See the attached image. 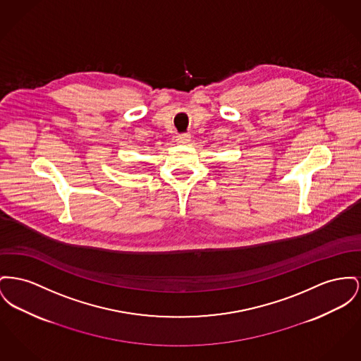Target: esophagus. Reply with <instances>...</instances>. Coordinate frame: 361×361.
<instances>
[{
	"label": "esophagus",
	"mask_w": 361,
	"mask_h": 361,
	"mask_svg": "<svg viewBox=\"0 0 361 361\" xmlns=\"http://www.w3.org/2000/svg\"><path fill=\"white\" fill-rule=\"evenodd\" d=\"M176 142H177L178 145H187V143L191 142V136H190V135H178V136L176 137Z\"/></svg>",
	"instance_id": "obj_1"
}]
</instances>
